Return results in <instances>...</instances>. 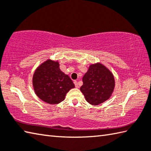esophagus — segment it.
Masks as SVG:
<instances>
[{"instance_id":"esophagus-1","label":"esophagus","mask_w":151,"mask_h":151,"mask_svg":"<svg viewBox=\"0 0 151 151\" xmlns=\"http://www.w3.org/2000/svg\"><path fill=\"white\" fill-rule=\"evenodd\" d=\"M74 83H75V87L77 88H78L79 87V86H78V82H77V81H75V82H74Z\"/></svg>"}]
</instances>
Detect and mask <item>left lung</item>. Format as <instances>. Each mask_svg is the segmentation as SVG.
<instances>
[{
  "mask_svg": "<svg viewBox=\"0 0 151 151\" xmlns=\"http://www.w3.org/2000/svg\"><path fill=\"white\" fill-rule=\"evenodd\" d=\"M83 85L81 91L86 100L92 105L97 106L111 97L115 87L113 74L100 63L90 65L83 78Z\"/></svg>",
  "mask_w": 151,
  "mask_h": 151,
  "instance_id": "left-lung-1",
  "label": "left lung"
}]
</instances>
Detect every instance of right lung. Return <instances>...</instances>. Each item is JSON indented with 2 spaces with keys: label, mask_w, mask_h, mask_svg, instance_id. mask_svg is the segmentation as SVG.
Segmentation results:
<instances>
[{
  "label": "right lung",
  "mask_w": 151,
  "mask_h": 151,
  "mask_svg": "<svg viewBox=\"0 0 151 151\" xmlns=\"http://www.w3.org/2000/svg\"><path fill=\"white\" fill-rule=\"evenodd\" d=\"M34 92L40 99L49 104H57L65 100L67 93L75 84L59 68L58 61L47 59L41 64L33 75Z\"/></svg>",
  "instance_id": "add662e5"
}]
</instances>
